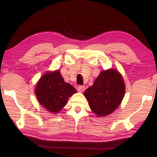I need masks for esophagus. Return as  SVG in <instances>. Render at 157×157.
<instances>
[{
    "mask_svg": "<svg viewBox=\"0 0 157 157\" xmlns=\"http://www.w3.org/2000/svg\"><path fill=\"white\" fill-rule=\"evenodd\" d=\"M77 90H78V91L79 92H83L84 91L85 87L84 86H78V88H77Z\"/></svg>",
    "mask_w": 157,
    "mask_h": 157,
    "instance_id": "1",
    "label": "esophagus"
}]
</instances>
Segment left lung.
Instances as JSON below:
<instances>
[{
    "label": "left lung",
    "mask_w": 157,
    "mask_h": 157,
    "mask_svg": "<svg viewBox=\"0 0 157 157\" xmlns=\"http://www.w3.org/2000/svg\"><path fill=\"white\" fill-rule=\"evenodd\" d=\"M125 87L123 79L117 70L102 71L94 84L86 89L84 96L90 108L98 117L111 114L121 104Z\"/></svg>",
    "instance_id": "obj_1"
}]
</instances>
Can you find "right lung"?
I'll return each mask as SVG.
<instances>
[{"mask_svg": "<svg viewBox=\"0 0 157 157\" xmlns=\"http://www.w3.org/2000/svg\"><path fill=\"white\" fill-rule=\"evenodd\" d=\"M76 92L71 84L64 81L59 70L46 73L35 88L38 102L48 111L55 114L64 107L68 98Z\"/></svg>", "mask_w": 157, "mask_h": 157, "instance_id": "right-lung-1", "label": "right lung"}]
</instances>
